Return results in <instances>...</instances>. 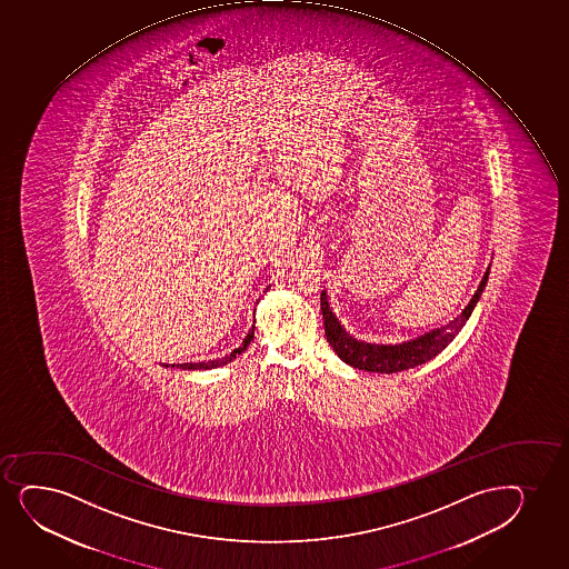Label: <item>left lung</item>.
I'll list each match as a JSON object with an SVG mask.
<instances>
[{"label":"left lung","mask_w":569,"mask_h":569,"mask_svg":"<svg viewBox=\"0 0 569 569\" xmlns=\"http://www.w3.org/2000/svg\"><path fill=\"white\" fill-rule=\"evenodd\" d=\"M488 274H490V268L486 269L482 281L478 284L475 296L467 303V308L456 319L451 320L450 325L435 328L431 332L421 333L416 340L402 341V343H395V346L366 343V341L353 338L351 333L347 332L346 328L341 327L338 317L332 313L327 290H322L320 309H322V319H325L327 341L346 365L366 370V372L395 373L425 365L427 360L435 359L440 351H445L448 343L461 332V328L465 327V322L469 320L472 309L480 300L483 288L488 284Z\"/></svg>","instance_id":"obj_1"}]
</instances>
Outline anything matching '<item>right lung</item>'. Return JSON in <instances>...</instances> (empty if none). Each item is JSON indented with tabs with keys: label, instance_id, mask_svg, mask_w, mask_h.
I'll use <instances>...</instances> for the list:
<instances>
[{
	"label": "right lung",
	"instance_id": "1",
	"mask_svg": "<svg viewBox=\"0 0 569 569\" xmlns=\"http://www.w3.org/2000/svg\"><path fill=\"white\" fill-rule=\"evenodd\" d=\"M254 328L252 327L247 333V338L242 340L241 347H237L233 349L231 353L226 355L222 359L209 360V362H183V365H170L172 368H182V370H212V368H218V366L228 365L231 360H236L239 355L250 346V341L254 340Z\"/></svg>",
	"mask_w": 569,
	"mask_h": 569
}]
</instances>
